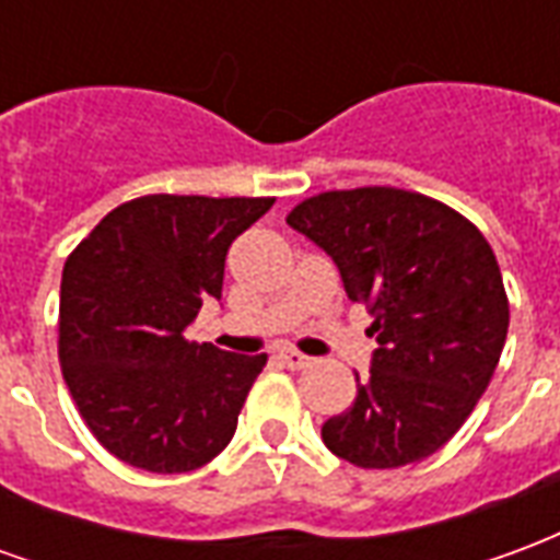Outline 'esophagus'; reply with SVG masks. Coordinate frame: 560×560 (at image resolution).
<instances>
[{
    "label": "esophagus",
    "instance_id": "1",
    "mask_svg": "<svg viewBox=\"0 0 560 560\" xmlns=\"http://www.w3.org/2000/svg\"><path fill=\"white\" fill-rule=\"evenodd\" d=\"M281 363L288 365V369H305V365H312V357H305L296 348H281Z\"/></svg>",
    "mask_w": 560,
    "mask_h": 560
}]
</instances>
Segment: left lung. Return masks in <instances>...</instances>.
<instances>
[{
    "mask_svg": "<svg viewBox=\"0 0 560 560\" xmlns=\"http://www.w3.org/2000/svg\"><path fill=\"white\" fill-rule=\"evenodd\" d=\"M288 224L324 248L375 317L369 375L324 444L357 468H401L453 438L489 387L510 327L504 279L474 224L417 191H324Z\"/></svg>",
    "mask_w": 560,
    "mask_h": 560,
    "instance_id": "8db88e82",
    "label": "left lung"
}]
</instances>
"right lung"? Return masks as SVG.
Instances as JSON below:
<instances>
[{"label":"right lung","mask_w":560,"mask_h":560,"mask_svg":"<svg viewBox=\"0 0 560 560\" xmlns=\"http://www.w3.org/2000/svg\"><path fill=\"white\" fill-rule=\"evenodd\" d=\"M272 197L147 195L107 212L71 252L59 291V363L104 450L152 474H185L231 444L267 353L185 341L221 300L224 257Z\"/></svg>","instance_id":"add662e5"}]
</instances>
